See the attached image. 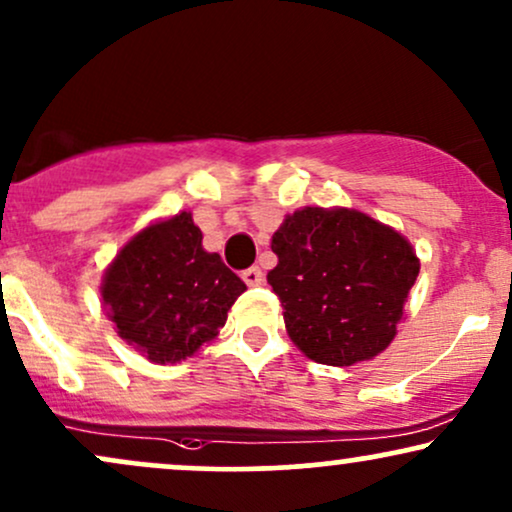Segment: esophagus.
<instances>
[{
	"label": "esophagus",
	"instance_id": "obj_1",
	"mask_svg": "<svg viewBox=\"0 0 512 512\" xmlns=\"http://www.w3.org/2000/svg\"><path fill=\"white\" fill-rule=\"evenodd\" d=\"M243 281L248 283V286H260V283L264 281V274H262V269L260 267H250V269H245L243 274Z\"/></svg>",
	"mask_w": 512,
	"mask_h": 512
}]
</instances>
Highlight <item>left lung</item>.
I'll use <instances>...</instances> for the list:
<instances>
[{
    "mask_svg": "<svg viewBox=\"0 0 512 512\" xmlns=\"http://www.w3.org/2000/svg\"><path fill=\"white\" fill-rule=\"evenodd\" d=\"M267 274L291 341L310 360L348 367L396 336L420 274L412 245L391 226L346 207L288 214L272 238Z\"/></svg>",
    "mask_w": 512,
    "mask_h": 512,
    "instance_id": "obj_1",
    "label": "left lung"
}]
</instances>
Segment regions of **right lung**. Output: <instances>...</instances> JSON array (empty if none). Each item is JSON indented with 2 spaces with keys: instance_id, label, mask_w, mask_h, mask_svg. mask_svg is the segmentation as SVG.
Returning a JSON list of instances; mask_svg holds the SVG:
<instances>
[{
  "instance_id": "add662e5",
  "label": "right lung",
  "mask_w": 512,
  "mask_h": 512,
  "mask_svg": "<svg viewBox=\"0 0 512 512\" xmlns=\"http://www.w3.org/2000/svg\"><path fill=\"white\" fill-rule=\"evenodd\" d=\"M245 283L202 248L193 214L135 233L102 276V305L128 346L174 365L212 341Z\"/></svg>"
}]
</instances>
